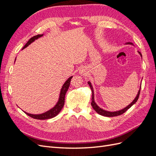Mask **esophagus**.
Masks as SVG:
<instances>
[{
	"label": "esophagus",
	"instance_id": "esophagus-1",
	"mask_svg": "<svg viewBox=\"0 0 156 156\" xmlns=\"http://www.w3.org/2000/svg\"><path fill=\"white\" fill-rule=\"evenodd\" d=\"M79 74H80V75H84L87 74V69H86L85 68H84V67H81V68H79Z\"/></svg>",
	"mask_w": 156,
	"mask_h": 156
}]
</instances>
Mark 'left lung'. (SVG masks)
I'll list each match as a JSON object with an SVG mask.
<instances>
[{
    "label": "left lung",
    "mask_w": 156,
    "mask_h": 156,
    "mask_svg": "<svg viewBox=\"0 0 156 156\" xmlns=\"http://www.w3.org/2000/svg\"><path fill=\"white\" fill-rule=\"evenodd\" d=\"M125 45H133V44L131 43V42H127V43L125 44ZM134 46V45H133ZM139 54L140 55V56L142 57V55L140 53L139 51H138ZM88 85L90 86L91 88V90H92V102H91V105L92 107H93V108L94 110L96 111V112H98L99 115H100L101 116H107V117H113V116H119L122 114H123L127 110H128L129 108L133 106L135 103L136 102V101L138 100L139 97V94H140V88H141V84H140V88L138 91L137 94H136V97L135 98L134 100H133L130 104H129L127 107H124V108H122V109L119 110V111H108L107 110L103 109V108H101L99 107L97 103L95 102V100H94V88L93 87L92 85V83H90V81H88Z\"/></svg>",
    "instance_id": "obj_1"
}]
</instances>
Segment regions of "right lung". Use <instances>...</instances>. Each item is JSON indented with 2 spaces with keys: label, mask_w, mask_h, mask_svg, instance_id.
Listing matches in <instances>:
<instances>
[{
  "label": "right lung",
  "mask_w": 156,
  "mask_h": 156,
  "mask_svg": "<svg viewBox=\"0 0 156 156\" xmlns=\"http://www.w3.org/2000/svg\"><path fill=\"white\" fill-rule=\"evenodd\" d=\"M43 36H44V34H38V35L33 36L29 41H28L27 43L25 44V45L24 47H23L22 49H24L25 48H27L28 46L30 45L32 43H33V42H34L35 40L40 38V37H42ZM16 58L15 59V62H16ZM72 77H73V76H71L66 80V81H65L62 88H61V89H60L58 100L57 102H56L55 106L52 107L51 108H50L49 110L45 112L41 113V114H36V115L28 113L24 111H23L24 112L25 114H27L28 116H29L30 117L33 118V119H37V120L50 119H53V118L55 117L56 116H57L59 114L60 111L62 110V107H64L66 93V92L68 91V88L69 87V84H70L71 79H72Z\"/></svg>",
  "instance_id": "add662e5"
}]
</instances>
